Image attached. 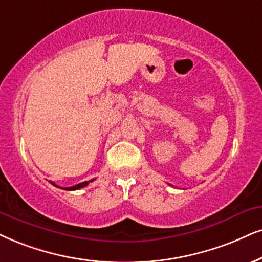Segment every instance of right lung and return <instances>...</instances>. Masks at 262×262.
<instances>
[{
  "instance_id": "1",
  "label": "right lung",
  "mask_w": 262,
  "mask_h": 262,
  "mask_svg": "<svg viewBox=\"0 0 262 262\" xmlns=\"http://www.w3.org/2000/svg\"><path fill=\"white\" fill-rule=\"evenodd\" d=\"M93 180H89V181H84V183H81L78 185H75V186H71V187H60V188H64V190H68V191H74V190H78V188H82V187H85L89 183H92ZM52 185H54V186H57L54 183H51ZM59 187V186H57Z\"/></svg>"
}]
</instances>
